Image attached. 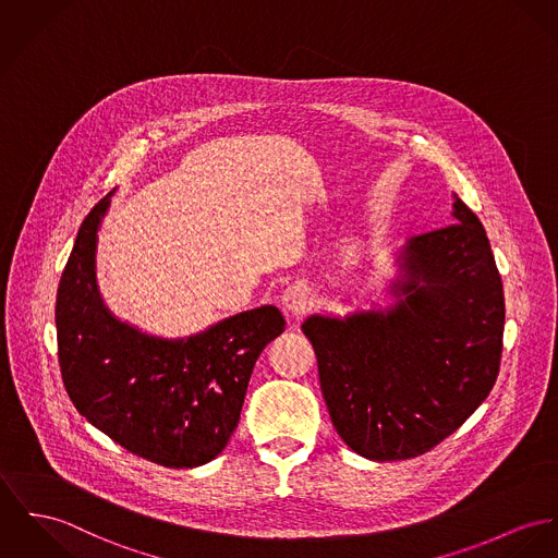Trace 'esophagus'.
Returning a JSON list of instances; mask_svg holds the SVG:
<instances>
[{
    "instance_id": "obj_1",
    "label": "esophagus",
    "mask_w": 558,
    "mask_h": 558,
    "mask_svg": "<svg viewBox=\"0 0 558 558\" xmlns=\"http://www.w3.org/2000/svg\"><path fill=\"white\" fill-rule=\"evenodd\" d=\"M310 301H312V293L305 284H291L282 293V307L293 316L303 314L307 310Z\"/></svg>"
}]
</instances>
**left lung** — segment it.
I'll return each instance as SVG.
<instances>
[{
    "label": "left lung",
    "mask_w": 558,
    "mask_h": 558,
    "mask_svg": "<svg viewBox=\"0 0 558 558\" xmlns=\"http://www.w3.org/2000/svg\"><path fill=\"white\" fill-rule=\"evenodd\" d=\"M457 222L399 251L392 305L312 314L323 397L345 446L369 461L412 459L459 429L497 380L506 303L480 218L454 195Z\"/></svg>",
    "instance_id": "left-lung-1"
}]
</instances>
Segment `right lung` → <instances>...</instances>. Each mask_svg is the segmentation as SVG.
Wrapping results in <instances>:
<instances>
[{
	"label": "right lung",
	"instance_id": "1",
	"mask_svg": "<svg viewBox=\"0 0 558 558\" xmlns=\"http://www.w3.org/2000/svg\"><path fill=\"white\" fill-rule=\"evenodd\" d=\"M110 197L83 220L61 274L54 325L63 385L86 421L129 452L172 470L204 465L238 427L258 354L284 331V318L260 305L178 340L121 323L95 280Z\"/></svg>",
	"mask_w": 558,
	"mask_h": 558
}]
</instances>
